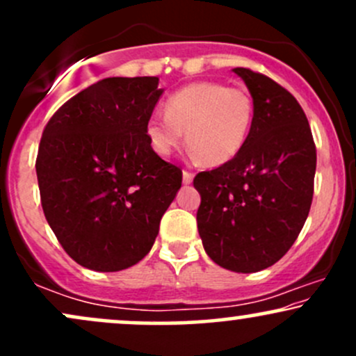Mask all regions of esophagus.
Returning a JSON list of instances; mask_svg holds the SVG:
<instances>
[{
	"label": "esophagus",
	"mask_w": 356,
	"mask_h": 356,
	"mask_svg": "<svg viewBox=\"0 0 356 356\" xmlns=\"http://www.w3.org/2000/svg\"><path fill=\"white\" fill-rule=\"evenodd\" d=\"M192 179H194V174L189 172V170H184V172H182V182L186 184V186H187V184L192 182Z\"/></svg>",
	"instance_id": "1"
}]
</instances>
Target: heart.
<instances>
[{"mask_svg": "<svg viewBox=\"0 0 356 356\" xmlns=\"http://www.w3.org/2000/svg\"><path fill=\"white\" fill-rule=\"evenodd\" d=\"M254 117V104L243 88L218 81H194L169 97L165 113H155L145 127L150 147L169 157L186 132L192 155L207 167L231 162L243 150Z\"/></svg>", "mask_w": 356, "mask_h": 356, "instance_id": "1", "label": "heart"}]
</instances>
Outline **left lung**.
<instances>
[{"label": "left lung", "instance_id": "8db88e82", "mask_svg": "<svg viewBox=\"0 0 356 356\" xmlns=\"http://www.w3.org/2000/svg\"><path fill=\"white\" fill-rule=\"evenodd\" d=\"M252 97L254 117L243 150L199 172L197 229L207 256L236 273L280 261L305 226L313 201L316 147L303 108L266 75L234 68Z\"/></svg>", "mask_w": 356, "mask_h": 356}]
</instances>
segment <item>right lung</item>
I'll list each match as a JSON object with an SVG mask.
<instances>
[{
  "label": "right lung",
  "instance_id": "add662e5",
  "mask_svg": "<svg viewBox=\"0 0 356 356\" xmlns=\"http://www.w3.org/2000/svg\"><path fill=\"white\" fill-rule=\"evenodd\" d=\"M162 92L157 76L104 79L44 127L36 157L44 218L80 266L113 273L144 259L181 189L182 170L145 132Z\"/></svg>",
  "mask_w": 356,
  "mask_h": 356
}]
</instances>
